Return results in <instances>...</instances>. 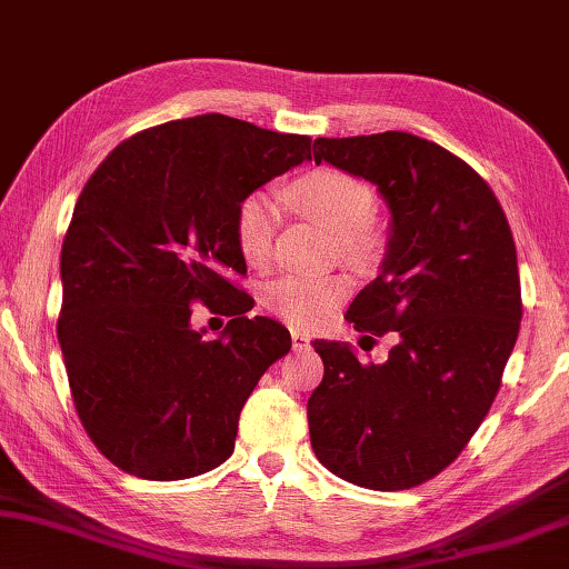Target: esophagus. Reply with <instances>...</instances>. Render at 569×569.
<instances>
[{"mask_svg": "<svg viewBox=\"0 0 569 569\" xmlns=\"http://www.w3.org/2000/svg\"><path fill=\"white\" fill-rule=\"evenodd\" d=\"M291 343H293V350H306L308 346H311V336L301 333V330H293V333H291Z\"/></svg>", "mask_w": 569, "mask_h": 569, "instance_id": "1", "label": "esophagus"}]
</instances>
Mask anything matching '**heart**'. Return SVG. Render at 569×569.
Wrapping results in <instances>:
<instances>
[{
    "label": "heart",
    "mask_w": 569,
    "mask_h": 569,
    "mask_svg": "<svg viewBox=\"0 0 569 569\" xmlns=\"http://www.w3.org/2000/svg\"><path fill=\"white\" fill-rule=\"evenodd\" d=\"M288 199L308 219L336 233L343 251L363 256L373 249V233L368 231L366 223L376 211V196L360 179L336 169H316L291 183ZM278 219H281L278 203L266 191L243 196L241 203L236 206L233 233L246 261L256 266L268 261ZM343 293V278L288 276L268 286L266 306L268 311L288 323L313 326L320 318H326Z\"/></svg>",
    "instance_id": "b5f03b06"
}]
</instances>
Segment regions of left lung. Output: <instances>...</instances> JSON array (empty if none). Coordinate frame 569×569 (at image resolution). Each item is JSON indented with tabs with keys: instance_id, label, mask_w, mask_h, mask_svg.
I'll use <instances>...</instances> for the list:
<instances>
[{
	"instance_id": "obj_1",
	"label": "left lung",
	"mask_w": 569,
	"mask_h": 569,
	"mask_svg": "<svg viewBox=\"0 0 569 569\" xmlns=\"http://www.w3.org/2000/svg\"><path fill=\"white\" fill-rule=\"evenodd\" d=\"M313 157L388 203L383 266L346 318L398 343L376 366L316 340L326 373L308 400L311 446L360 488H416L460 456L500 390L522 318L510 223L480 173L408 131L316 139Z\"/></svg>"
}]
</instances>
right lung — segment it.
<instances>
[{"label": "right lung", "instance_id": "right-lung-1", "mask_svg": "<svg viewBox=\"0 0 569 569\" xmlns=\"http://www.w3.org/2000/svg\"><path fill=\"white\" fill-rule=\"evenodd\" d=\"M308 159L311 137L201 113L133 133L91 173L61 246L57 333L81 426L123 472L183 480L233 452L243 402L291 350L229 281L246 273L236 206ZM196 300L234 316L216 341L190 326Z\"/></svg>", "mask_w": 569, "mask_h": 569}]
</instances>
